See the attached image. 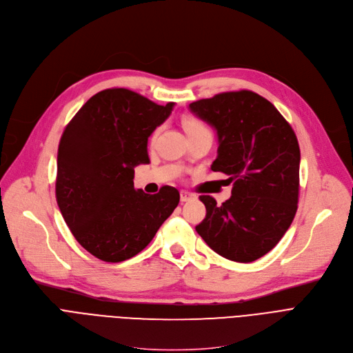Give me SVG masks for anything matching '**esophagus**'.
<instances>
[{
  "instance_id": "1",
  "label": "esophagus",
  "mask_w": 353,
  "mask_h": 353,
  "mask_svg": "<svg viewBox=\"0 0 353 353\" xmlns=\"http://www.w3.org/2000/svg\"><path fill=\"white\" fill-rule=\"evenodd\" d=\"M194 197H196V196L192 194V193H189V192H181V193H180V201H181V203L190 201V200H193Z\"/></svg>"
}]
</instances>
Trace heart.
<instances>
[{
    "label": "heart",
    "instance_id": "b5f03b06",
    "mask_svg": "<svg viewBox=\"0 0 353 353\" xmlns=\"http://www.w3.org/2000/svg\"><path fill=\"white\" fill-rule=\"evenodd\" d=\"M184 129L187 133H189V136L196 134V133H211L207 123L203 122L201 119H197V117H189V119H185ZM159 132H160V128H156L152 133V139H156Z\"/></svg>",
    "mask_w": 353,
    "mask_h": 353
}]
</instances>
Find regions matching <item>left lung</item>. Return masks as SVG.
Masks as SVG:
<instances>
[{
    "instance_id": "8db88e82",
    "label": "left lung",
    "mask_w": 353,
    "mask_h": 353,
    "mask_svg": "<svg viewBox=\"0 0 353 353\" xmlns=\"http://www.w3.org/2000/svg\"><path fill=\"white\" fill-rule=\"evenodd\" d=\"M189 108L217 132L211 170L232 181L231 197L221 205L200 196L207 213L196 231L227 260L252 263L279 243L295 217L301 161L296 136L276 108L251 90L219 93Z\"/></svg>"
}]
</instances>
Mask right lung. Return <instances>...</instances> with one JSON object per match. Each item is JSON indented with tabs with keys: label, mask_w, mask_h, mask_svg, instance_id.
I'll return each instance as SVG.
<instances>
[{
	"label": "right lung",
	"mask_w": 353,
	"mask_h": 353,
	"mask_svg": "<svg viewBox=\"0 0 353 353\" xmlns=\"http://www.w3.org/2000/svg\"><path fill=\"white\" fill-rule=\"evenodd\" d=\"M139 93L112 88L93 95L61 137L55 193L77 241L93 256L121 263L142 251L180 201L163 185L157 194L134 190V168L149 163L148 139L170 116Z\"/></svg>",
	"instance_id": "right-lung-1"
}]
</instances>
